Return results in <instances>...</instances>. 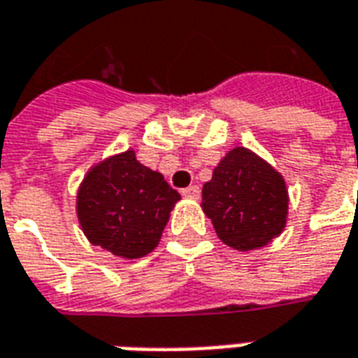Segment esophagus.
<instances>
[{
    "label": "esophagus",
    "instance_id": "34e87169",
    "mask_svg": "<svg viewBox=\"0 0 358 358\" xmlns=\"http://www.w3.org/2000/svg\"><path fill=\"white\" fill-rule=\"evenodd\" d=\"M199 194H201V192H199V186H187L182 189V195L187 197V199H199Z\"/></svg>",
    "mask_w": 358,
    "mask_h": 358
}]
</instances>
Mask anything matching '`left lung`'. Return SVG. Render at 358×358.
I'll use <instances>...</instances> for the list:
<instances>
[{"mask_svg": "<svg viewBox=\"0 0 358 358\" xmlns=\"http://www.w3.org/2000/svg\"><path fill=\"white\" fill-rule=\"evenodd\" d=\"M201 207L226 245L251 251L284 230L287 189L284 178L261 157L236 148L203 186Z\"/></svg>", "mask_w": 358, "mask_h": 358, "instance_id": "8db88e82", "label": "left lung"}]
</instances>
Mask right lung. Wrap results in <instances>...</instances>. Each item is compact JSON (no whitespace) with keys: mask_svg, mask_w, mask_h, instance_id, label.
<instances>
[{"mask_svg":"<svg viewBox=\"0 0 358 358\" xmlns=\"http://www.w3.org/2000/svg\"><path fill=\"white\" fill-rule=\"evenodd\" d=\"M180 199L163 174L126 151L86 174L78 189L76 213L94 245L113 255L140 259L157 248L171 210Z\"/></svg>","mask_w":358,"mask_h":358,"instance_id":"add662e5","label":"right lung"}]
</instances>
